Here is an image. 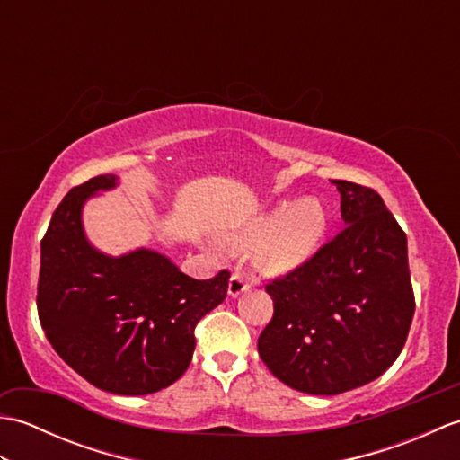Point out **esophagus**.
I'll return each instance as SVG.
<instances>
[{
    "label": "esophagus",
    "mask_w": 460,
    "mask_h": 460,
    "mask_svg": "<svg viewBox=\"0 0 460 460\" xmlns=\"http://www.w3.org/2000/svg\"><path fill=\"white\" fill-rule=\"evenodd\" d=\"M249 287L251 285H249L247 277L241 275V272H235V275L229 279V296H239L245 290H249Z\"/></svg>",
    "instance_id": "34e87169"
}]
</instances>
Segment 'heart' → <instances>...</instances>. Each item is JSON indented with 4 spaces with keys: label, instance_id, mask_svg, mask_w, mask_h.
<instances>
[{
    "label": "heart",
    "instance_id": "1",
    "mask_svg": "<svg viewBox=\"0 0 460 460\" xmlns=\"http://www.w3.org/2000/svg\"><path fill=\"white\" fill-rule=\"evenodd\" d=\"M328 209L316 198L279 201L231 237L235 249L257 251V265L269 275L300 269L316 255L328 233Z\"/></svg>",
    "mask_w": 460,
    "mask_h": 460
}]
</instances>
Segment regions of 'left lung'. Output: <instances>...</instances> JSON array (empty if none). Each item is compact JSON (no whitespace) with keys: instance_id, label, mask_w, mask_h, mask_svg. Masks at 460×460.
<instances>
[{"instance_id":"8db88e82","label":"left lung","mask_w":460,"mask_h":460,"mask_svg":"<svg viewBox=\"0 0 460 460\" xmlns=\"http://www.w3.org/2000/svg\"><path fill=\"white\" fill-rule=\"evenodd\" d=\"M332 183L346 227L265 287L275 314L257 341L272 376L312 395L377 379L402 354L415 314L403 229L377 191Z\"/></svg>"}]
</instances>
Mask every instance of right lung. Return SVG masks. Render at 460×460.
<instances>
[{
    "label": "right lung",
    "instance_id": "1",
    "mask_svg": "<svg viewBox=\"0 0 460 460\" xmlns=\"http://www.w3.org/2000/svg\"><path fill=\"white\" fill-rule=\"evenodd\" d=\"M116 175L76 185L41 241L37 312L65 364L102 392L148 395L188 369L198 322L227 296L229 270L198 280L150 249L109 257L84 237L81 213Z\"/></svg>",
    "mask_w": 460,
    "mask_h": 460
}]
</instances>
